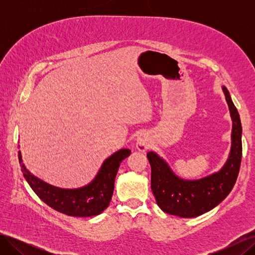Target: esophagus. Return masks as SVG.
I'll return each mask as SVG.
<instances>
[{
  "label": "esophagus",
  "instance_id": "34e87169",
  "mask_svg": "<svg viewBox=\"0 0 255 255\" xmlns=\"http://www.w3.org/2000/svg\"><path fill=\"white\" fill-rule=\"evenodd\" d=\"M136 148L141 152H144V151L148 150V148H149L148 137H146L143 134H140L139 136H138L137 139H136Z\"/></svg>",
  "mask_w": 255,
  "mask_h": 255
}]
</instances>
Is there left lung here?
Segmentation results:
<instances>
[{"instance_id": "left-lung-1", "label": "left lung", "mask_w": 255, "mask_h": 255, "mask_svg": "<svg viewBox=\"0 0 255 255\" xmlns=\"http://www.w3.org/2000/svg\"><path fill=\"white\" fill-rule=\"evenodd\" d=\"M233 121L230 155L218 172L203 179L187 181L176 176L166 161L155 152H148L151 165V188L157 205L167 214L192 218L213 210L233 189L242 163V123L228 89L223 86Z\"/></svg>"}]
</instances>
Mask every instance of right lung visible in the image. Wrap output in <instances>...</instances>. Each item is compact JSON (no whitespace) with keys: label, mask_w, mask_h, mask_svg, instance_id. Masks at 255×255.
I'll return each instance as SVG.
<instances>
[{"label":"right lung","mask_w":255,"mask_h":255,"mask_svg":"<svg viewBox=\"0 0 255 255\" xmlns=\"http://www.w3.org/2000/svg\"><path fill=\"white\" fill-rule=\"evenodd\" d=\"M129 154L130 150L128 149L115 152L104 160L94 181L86 186L75 189L58 188L41 181L25 168L20 151L18 157L24 179L45 204L68 216L91 217L101 214L110 205L119 166Z\"/></svg>","instance_id":"obj_1"}]
</instances>
